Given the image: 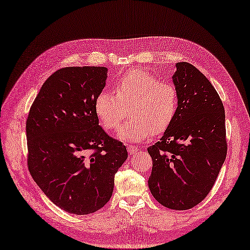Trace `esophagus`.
<instances>
[{"instance_id": "esophagus-1", "label": "esophagus", "mask_w": 250, "mask_h": 250, "mask_svg": "<svg viewBox=\"0 0 250 250\" xmlns=\"http://www.w3.org/2000/svg\"><path fill=\"white\" fill-rule=\"evenodd\" d=\"M127 152H129V154H135L138 152V148L135 146H127Z\"/></svg>"}]
</instances>
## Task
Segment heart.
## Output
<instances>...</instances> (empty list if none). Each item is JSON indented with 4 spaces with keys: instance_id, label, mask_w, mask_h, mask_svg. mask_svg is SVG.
I'll return each mask as SVG.
<instances>
[{
    "instance_id": "heart-1",
    "label": "heart",
    "mask_w": 250,
    "mask_h": 250,
    "mask_svg": "<svg viewBox=\"0 0 250 250\" xmlns=\"http://www.w3.org/2000/svg\"><path fill=\"white\" fill-rule=\"evenodd\" d=\"M116 95L101 91L94 108L105 130H114L126 116L131 119L120 126L118 137L140 142L151 134L168 130L177 111L178 96L173 84L159 81L156 76L143 69L130 70L113 83Z\"/></svg>"
}]
</instances>
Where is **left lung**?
Instances as JSON below:
<instances>
[{
	"instance_id": "1",
	"label": "left lung",
	"mask_w": 250,
	"mask_h": 250,
	"mask_svg": "<svg viewBox=\"0 0 250 250\" xmlns=\"http://www.w3.org/2000/svg\"><path fill=\"white\" fill-rule=\"evenodd\" d=\"M175 66L177 111L161 140L148 148L153 162L148 185L163 206L187 210L207 196L225 162V111L200 70L188 62Z\"/></svg>"
}]
</instances>
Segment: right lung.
Segmentation results:
<instances>
[{
	"mask_svg": "<svg viewBox=\"0 0 250 250\" xmlns=\"http://www.w3.org/2000/svg\"><path fill=\"white\" fill-rule=\"evenodd\" d=\"M106 78L104 66L61 68L43 83L29 110V172L44 194L68 213L104 207L127 158L125 146L104 131L94 108Z\"/></svg>",
	"mask_w": 250,
	"mask_h": 250,
	"instance_id": "right-lung-1",
	"label": "right lung"
}]
</instances>
